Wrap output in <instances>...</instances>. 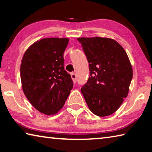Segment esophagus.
<instances>
[{
    "instance_id": "1",
    "label": "esophagus",
    "mask_w": 152,
    "mask_h": 152,
    "mask_svg": "<svg viewBox=\"0 0 152 152\" xmlns=\"http://www.w3.org/2000/svg\"><path fill=\"white\" fill-rule=\"evenodd\" d=\"M71 78L73 80V82L74 84L76 83V81H77V77H76V75L74 73H72L71 74Z\"/></svg>"
}]
</instances>
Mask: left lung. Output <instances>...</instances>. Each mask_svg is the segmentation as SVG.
Wrapping results in <instances>:
<instances>
[{
  "label": "left lung",
  "mask_w": 152,
  "mask_h": 152,
  "mask_svg": "<svg viewBox=\"0 0 152 152\" xmlns=\"http://www.w3.org/2000/svg\"><path fill=\"white\" fill-rule=\"evenodd\" d=\"M89 63L90 77L81 88L89 109L106 117L127 96L133 69L127 53L116 41L106 37H78Z\"/></svg>",
  "instance_id": "left-lung-1"
}]
</instances>
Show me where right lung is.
I'll return each instance as SVG.
<instances>
[{"mask_svg": "<svg viewBox=\"0 0 152 152\" xmlns=\"http://www.w3.org/2000/svg\"><path fill=\"white\" fill-rule=\"evenodd\" d=\"M68 38H44L25 51L20 64L23 91L38 111L53 115L64 107L73 82L64 70V53Z\"/></svg>", "mask_w": 152, "mask_h": 152, "instance_id": "1", "label": "right lung"}]
</instances>
